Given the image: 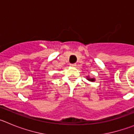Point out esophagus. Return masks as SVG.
<instances>
[{"mask_svg": "<svg viewBox=\"0 0 134 134\" xmlns=\"http://www.w3.org/2000/svg\"><path fill=\"white\" fill-rule=\"evenodd\" d=\"M70 66H72V67H74V66H76V64H70Z\"/></svg>", "mask_w": 134, "mask_h": 134, "instance_id": "34e87169", "label": "esophagus"}]
</instances>
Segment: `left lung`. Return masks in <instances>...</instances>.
I'll use <instances>...</instances> for the list:
<instances>
[{
	"mask_svg": "<svg viewBox=\"0 0 134 134\" xmlns=\"http://www.w3.org/2000/svg\"><path fill=\"white\" fill-rule=\"evenodd\" d=\"M87 80H88L89 81H91V82H94V79H91V78H89L88 76H87Z\"/></svg>",
	"mask_w": 134,
	"mask_h": 134,
	"instance_id": "obj_1",
	"label": "left lung"
}]
</instances>
